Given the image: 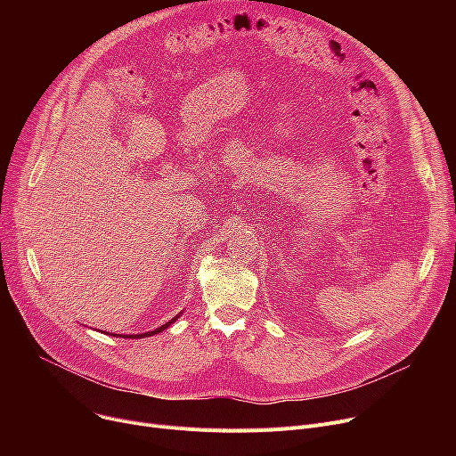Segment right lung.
<instances>
[{"mask_svg":"<svg viewBox=\"0 0 456 456\" xmlns=\"http://www.w3.org/2000/svg\"><path fill=\"white\" fill-rule=\"evenodd\" d=\"M183 313H179L175 318H172L170 322H167V323H164V325H160V327H157L155 330H150V332H142V334H124V337H122V334H118V337H122V338H148V337H153V334H159V332H162L164 329H167V327H170L179 316H181ZM110 337H116V334H110Z\"/></svg>","mask_w":456,"mask_h":456,"instance_id":"1","label":"right lung"}]
</instances>
